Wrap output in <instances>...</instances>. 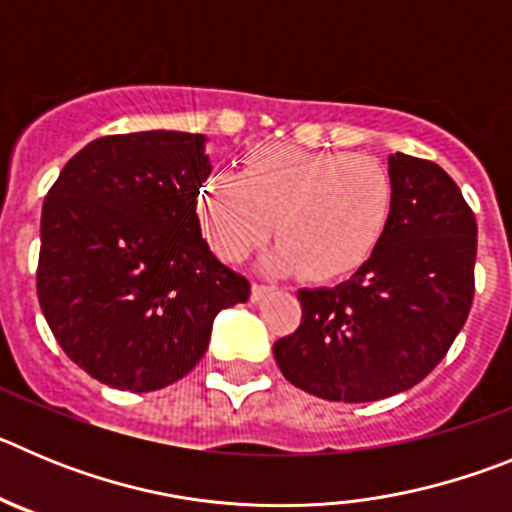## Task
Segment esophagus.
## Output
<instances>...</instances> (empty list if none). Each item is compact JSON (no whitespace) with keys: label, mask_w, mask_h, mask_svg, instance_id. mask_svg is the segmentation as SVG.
Segmentation results:
<instances>
[{"label":"esophagus","mask_w":512,"mask_h":512,"mask_svg":"<svg viewBox=\"0 0 512 512\" xmlns=\"http://www.w3.org/2000/svg\"><path fill=\"white\" fill-rule=\"evenodd\" d=\"M271 289H274V287H271V284H259V282H256V284H253V289H251V300L253 302L264 300V297L269 295Z\"/></svg>","instance_id":"1"}]
</instances>
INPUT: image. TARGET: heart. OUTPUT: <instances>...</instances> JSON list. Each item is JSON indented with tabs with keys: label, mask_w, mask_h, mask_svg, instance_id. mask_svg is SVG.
Segmentation results:
<instances>
[{
	"label": "heart",
	"mask_w": 512,
	"mask_h": 512,
	"mask_svg": "<svg viewBox=\"0 0 512 512\" xmlns=\"http://www.w3.org/2000/svg\"><path fill=\"white\" fill-rule=\"evenodd\" d=\"M395 210L390 171L372 156L256 148L243 174H210L194 194L205 241L225 261H241L274 230L282 241L264 266L302 269L330 282L354 274L377 253Z\"/></svg>",
	"instance_id": "b5f03b06"
}]
</instances>
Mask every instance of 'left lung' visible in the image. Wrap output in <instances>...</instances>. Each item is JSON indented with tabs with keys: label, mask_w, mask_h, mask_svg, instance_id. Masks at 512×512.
I'll return each instance as SVG.
<instances>
[{
	"label": "left lung",
	"mask_w": 512,
	"mask_h": 512,
	"mask_svg": "<svg viewBox=\"0 0 512 512\" xmlns=\"http://www.w3.org/2000/svg\"><path fill=\"white\" fill-rule=\"evenodd\" d=\"M390 176L395 210L377 253L338 287L300 289V328L274 343L287 382L330 402L410 390L436 369L472 310V207L433 161L395 153Z\"/></svg>",
	"instance_id": "left-lung-1"
}]
</instances>
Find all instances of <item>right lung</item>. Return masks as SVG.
Masks as SVG:
<instances>
[{"mask_svg": "<svg viewBox=\"0 0 512 512\" xmlns=\"http://www.w3.org/2000/svg\"><path fill=\"white\" fill-rule=\"evenodd\" d=\"M210 176L205 135H104L48 189L38 300L58 346L97 382L151 392L210 346L220 310L251 284L215 259L194 215Z\"/></svg>", "mask_w": 512, "mask_h": 512, "instance_id": "right-lung-1", "label": "right lung"}]
</instances>
